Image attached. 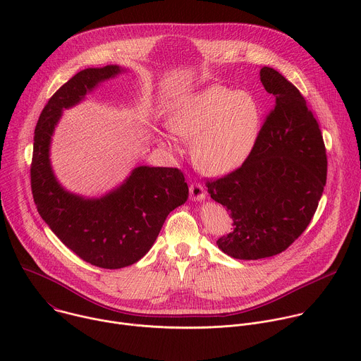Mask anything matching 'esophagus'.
Instances as JSON below:
<instances>
[{
    "mask_svg": "<svg viewBox=\"0 0 361 361\" xmlns=\"http://www.w3.org/2000/svg\"><path fill=\"white\" fill-rule=\"evenodd\" d=\"M205 188L202 187V184L200 183H191L190 184V197L191 200L194 201H200V200H204L205 198Z\"/></svg>",
    "mask_w": 361,
    "mask_h": 361,
    "instance_id": "1",
    "label": "esophagus"
}]
</instances>
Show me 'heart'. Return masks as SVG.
<instances>
[{
  "label": "heart",
  "mask_w": 361,
  "mask_h": 361,
  "mask_svg": "<svg viewBox=\"0 0 361 361\" xmlns=\"http://www.w3.org/2000/svg\"><path fill=\"white\" fill-rule=\"evenodd\" d=\"M260 101L250 91L210 85L174 106L170 127L194 141L192 160L209 174L237 169L251 152L262 128Z\"/></svg>",
  "instance_id": "1"
}]
</instances>
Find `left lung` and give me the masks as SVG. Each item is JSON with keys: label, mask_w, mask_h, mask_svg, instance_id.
<instances>
[{"label": "left lung", "mask_w": 361, "mask_h": 361, "mask_svg": "<svg viewBox=\"0 0 361 361\" xmlns=\"http://www.w3.org/2000/svg\"><path fill=\"white\" fill-rule=\"evenodd\" d=\"M260 80L276 97L274 109L245 161L205 184L233 219L217 245L238 260L287 250L310 224L327 178L322 130L301 92L270 67L262 68Z\"/></svg>", "instance_id": "left-lung-1"}]
</instances>
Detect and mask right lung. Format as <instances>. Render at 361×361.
Masks as SVG:
<instances>
[{
  "label": "right lung",
  "instance_id": "add662e5",
  "mask_svg": "<svg viewBox=\"0 0 361 361\" xmlns=\"http://www.w3.org/2000/svg\"><path fill=\"white\" fill-rule=\"evenodd\" d=\"M118 73V66L87 68L54 92L35 126L30 170L41 219L80 259L110 270L142 259L167 216L188 197L184 174L170 167L140 166L118 188L92 200L66 191L56 180L48 151L63 109L73 107L98 82Z\"/></svg>",
  "mask_w": 361,
  "mask_h": 361
}]
</instances>
